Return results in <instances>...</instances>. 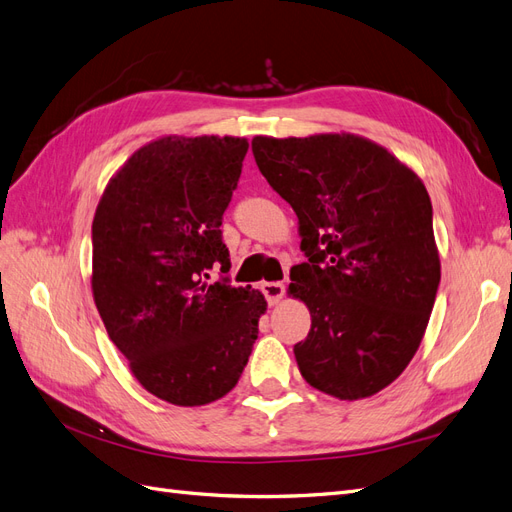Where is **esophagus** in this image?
<instances>
[{"label": "esophagus", "mask_w": 512, "mask_h": 512, "mask_svg": "<svg viewBox=\"0 0 512 512\" xmlns=\"http://www.w3.org/2000/svg\"><path fill=\"white\" fill-rule=\"evenodd\" d=\"M260 290H262V294H265L267 303H269V305H275V303L282 301L284 292H286V286H284L282 282H267V284H262Z\"/></svg>", "instance_id": "1"}]
</instances>
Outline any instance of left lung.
I'll use <instances>...</instances> for the list:
<instances>
[{
    "label": "left lung",
    "instance_id": "8db88e82",
    "mask_svg": "<svg viewBox=\"0 0 512 512\" xmlns=\"http://www.w3.org/2000/svg\"><path fill=\"white\" fill-rule=\"evenodd\" d=\"M252 151L299 218L307 262L288 290L312 314L294 344L301 376L339 399L382 391L421 346L440 284L423 181L354 134L256 136Z\"/></svg>",
    "mask_w": 512,
    "mask_h": 512
}]
</instances>
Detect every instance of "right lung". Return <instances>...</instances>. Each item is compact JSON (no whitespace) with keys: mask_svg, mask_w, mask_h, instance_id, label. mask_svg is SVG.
Instances as JSON below:
<instances>
[{"mask_svg":"<svg viewBox=\"0 0 512 512\" xmlns=\"http://www.w3.org/2000/svg\"><path fill=\"white\" fill-rule=\"evenodd\" d=\"M245 138L164 136L138 149L96 209L94 301L108 337L145 389L205 406L235 389L267 301L232 288L222 215L237 190Z\"/></svg>","mask_w":512,"mask_h":512,"instance_id":"1","label":"right lung"}]
</instances>
